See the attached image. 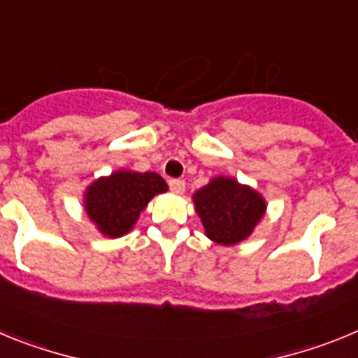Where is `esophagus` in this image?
<instances>
[{
  "label": "esophagus",
  "instance_id": "34e87169",
  "mask_svg": "<svg viewBox=\"0 0 358 358\" xmlns=\"http://www.w3.org/2000/svg\"><path fill=\"white\" fill-rule=\"evenodd\" d=\"M169 186H170V189H172L173 194L181 195L182 192H185V188H186V182L182 181V179H170Z\"/></svg>",
  "mask_w": 358,
  "mask_h": 358
}]
</instances>
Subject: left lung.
<instances>
[{"instance_id":"8db88e82","label":"left lung","mask_w":358,"mask_h":358,"mask_svg":"<svg viewBox=\"0 0 358 358\" xmlns=\"http://www.w3.org/2000/svg\"><path fill=\"white\" fill-rule=\"evenodd\" d=\"M194 201L206 235L222 245L248 238L265 213V201L255 189L227 177L213 179Z\"/></svg>"}]
</instances>
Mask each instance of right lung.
Returning <instances> with one entry per match:
<instances>
[{
    "label": "right lung",
    "mask_w": 358,
    "mask_h": 358,
    "mask_svg": "<svg viewBox=\"0 0 358 358\" xmlns=\"http://www.w3.org/2000/svg\"><path fill=\"white\" fill-rule=\"evenodd\" d=\"M166 189L169 186L157 173L122 170L87 188L85 211L103 235L116 238L129 233L148 201Z\"/></svg>",
    "instance_id": "1"
}]
</instances>
